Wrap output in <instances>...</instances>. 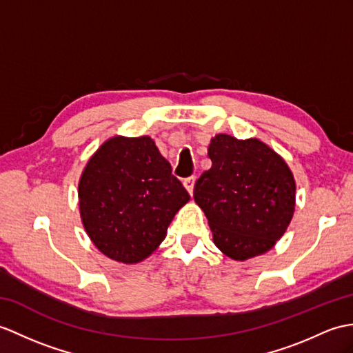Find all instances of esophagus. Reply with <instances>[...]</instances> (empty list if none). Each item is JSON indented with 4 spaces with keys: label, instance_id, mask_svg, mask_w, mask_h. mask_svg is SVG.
Segmentation results:
<instances>
[{
    "label": "esophagus",
    "instance_id": "1",
    "mask_svg": "<svg viewBox=\"0 0 353 353\" xmlns=\"http://www.w3.org/2000/svg\"><path fill=\"white\" fill-rule=\"evenodd\" d=\"M194 183H195V176H191V177H188V179L183 180V185L186 188V191L190 192L191 195L194 192Z\"/></svg>",
    "mask_w": 353,
    "mask_h": 353
}]
</instances>
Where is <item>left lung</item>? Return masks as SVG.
Here are the masks:
<instances>
[{
  "label": "left lung",
  "mask_w": 353,
  "mask_h": 353,
  "mask_svg": "<svg viewBox=\"0 0 353 353\" xmlns=\"http://www.w3.org/2000/svg\"><path fill=\"white\" fill-rule=\"evenodd\" d=\"M210 170L194 186L214 242L233 260L265 254L288 230L294 212V179L288 163L257 138L218 134Z\"/></svg>",
  "instance_id": "8db88e82"
}]
</instances>
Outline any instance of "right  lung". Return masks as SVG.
<instances>
[{
    "instance_id": "obj_1",
    "label": "right lung",
    "mask_w": 353,
    "mask_h": 353,
    "mask_svg": "<svg viewBox=\"0 0 353 353\" xmlns=\"http://www.w3.org/2000/svg\"><path fill=\"white\" fill-rule=\"evenodd\" d=\"M81 219L106 257L132 265L165 239L190 194L150 137H114L93 154L78 185Z\"/></svg>"
}]
</instances>
